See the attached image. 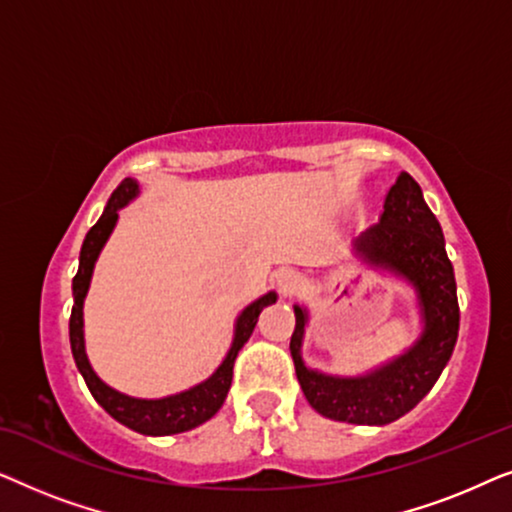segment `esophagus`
I'll use <instances>...</instances> for the list:
<instances>
[{"label": "esophagus", "mask_w": 512, "mask_h": 512, "mask_svg": "<svg viewBox=\"0 0 512 512\" xmlns=\"http://www.w3.org/2000/svg\"><path fill=\"white\" fill-rule=\"evenodd\" d=\"M277 286H279V291L284 293V296H291V293H296L300 286H303V277H300L298 272L286 270L277 277Z\"/></svg>", "instance_id": "1"}]
</instances>
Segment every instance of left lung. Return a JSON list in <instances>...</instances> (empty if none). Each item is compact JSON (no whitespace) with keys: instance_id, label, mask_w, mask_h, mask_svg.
Returning a JSON list of instances; mask_svg holds the SVG:
<instances>
[{"instance_id":"1","label":"left lung","mask_w":512,"mask_h":512,"mask_svg":"<svg viewBox=\"0 0 512 512\" xmlns=\"http://www.w3.org/2000/svg\"><path fill=\"white\" fill-rule=\"evenodd\" d=\"M356 249L368 261L401 272L417 286L426 321L422 340L373 375L356 380L326 377L305 368L300 359L305 312L296 307L291 356L307 403L319 415L347 424L382 426L415 408L450 361L459 335L457 282L440 223L408 172L398 174L384 200L380 223L356 242Z\"/></svg>"}]
</instances>
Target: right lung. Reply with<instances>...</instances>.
<instances>
[{
    "label": "right lung",
    "instance_id": "1",
    "mask_svg": "<svg viewBox=\"0 0 512 512\" xmlns=\"http://www.w3.org/2000/svg\"><path fill=\"white\" fill-rule=\"evenodd\" d=\"M137 193V184L132 179H123L114 193H111L109 205L104 207L100 221L88 230L86 240H83L81 256H79V272L74 275L72 291H74V305H72V317H69V342H72V354L76 361V368L81 370L83 380H86L90 394L104 410L109 412L116 422L128 426V429L144 433V436H170V433H181L195 426L207 422L209 417H214L219 408L226 401V394L233 382V363L235 356L244 347V342L249 340V335L254 333V326L258 321V314L265 305L275 303V293L258 298L256 303H251L247 310L240 314L235 328V340L233 347L226 356V361L221 363V368L209 377L207 382L198 384V387L184 391V394L160 398V401H142V398H130L125 394H118L111 387H107L100 377L93 373L90 363L86 359V349H83V298H86L90 275H93L95 258L100 254L102 244L107 242V237L114 228L118 219V209L128 202L132 195Z\"/></svg>",
    "mask_w": 512,
    "mask_h": 512
}]
</instances>
